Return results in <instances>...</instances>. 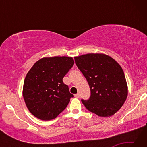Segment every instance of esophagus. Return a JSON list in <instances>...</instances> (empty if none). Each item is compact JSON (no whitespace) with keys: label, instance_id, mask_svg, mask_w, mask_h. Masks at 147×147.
Here are the masks:
<instances>
[{"label":"esophagus","instance_id":"esophagus-1","mask_svg":"<svg viewBox=\"0 0 147 147\" xmlns=\"http://www.w3.org/2000/svg\"><path fill=\"white\" fill-rule=\"evenodd\" d=\"M74 96H75L76 98H78L79 97H80V94L79 93H76V94H74Z\"/></svg>","mask_w":147,"mask_h":147}]
</instances>
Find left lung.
<instances>
[{
	"label": "left lung",
	"mask_w": 147,
	"mask_h": 147,
	"mask_svg": "<svg viewBox=\"0 0 147 147\" xmlns=\"http://www.w3.org/2000/svg\"><path fill=\"white\" fill-rule=\"evenodd\" d=\"M77 67L90 87L88 100H82L86 108L100 117H110L126 101L128 89L124 71L111 56L89 53L75 56Z\"/></svg>",
	"instance_id": "obj_1"
}]
</instances>
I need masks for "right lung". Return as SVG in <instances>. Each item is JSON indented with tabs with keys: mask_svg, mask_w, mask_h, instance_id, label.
<instances>
[{
	"mask_svg": "<svg viewBox=\"0 0 147 147\" xmlns=\"http://www.w3.org/2000/svg\"><path fill=\"white\" fill-rule=\"evenodd\" d=\"M69 56L42 58L35 63L24 78L23 96L32 115L43 121L56 118L73 94L63 78L74 65Z\"/></svg>",
	"mask_w": 147,
	"mask_h": 147,
	"instance_id": "add662e5",
	"label": "right lung"
}]
</instances>
